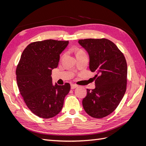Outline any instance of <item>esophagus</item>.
<instances>
[{"label":"esophagus","mask_w":146,"mask_h":146,"mask_svg":"<svg viewBox=\"0 0 146 146\" xmlns=\"http://www.w3.org/2000/svg\"><path fill=\"white\" fill-rule=\"evenodd\" d=\"M78 86L76 84H71V85H70V88H71V90H74L75 88H77Z\"/></svg>","instance_id":"obj_1"}]
</instances>
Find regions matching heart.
Segmentation results:
<instances>
[{"label":"heart","instance_id":"heart-1","mask_svg":"<svg viewBox=\"0 0 146 146\" xmlns=\"http://www.w3.org/2000/svg\"><path fill=\"white\" fill-rule=\"evenodd\" d=\"M85 54V52H84V51H83V50H81V49H77L76 55H78V54Z\"/></svg>","mask_w":146,"mask_h":146}]
</instances>
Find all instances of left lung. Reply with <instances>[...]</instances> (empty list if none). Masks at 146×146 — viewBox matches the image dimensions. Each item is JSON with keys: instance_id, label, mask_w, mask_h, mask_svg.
Returning a JSON list of instances; mask_svg holds the SVG:
<instances>
[{"instance_id": "8db88e82", "label": "left lung", "mask_w": 146, "mask_h": 146, "mask_svg": "<svg viewBox=\"0 0 146 146\" xmlns=\"http://www.w3.org/2000/svg\"><path fill=\"white\" fill-rule=\"evenodd\" d=\"M78 43L88 52L90 69L96 74V88L87 89L83 107L90 116L102 118L116 110L125 94L126 60L115 44L108 39H80Z\"/></svg>"}]
</instances>
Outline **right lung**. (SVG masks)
<instances>
[{"label": "right lung", "mask_w": 146, "mask_h": 146, "mask_svg": "<svg viewBox=\"0 0 146 146\" xmlns=\"http://www.w3.org/2000/svg\"><path fill=\"white\" fill-rule=\"evenodd\" d=\"M68 41L47 39L30 43L24 50L16 70L20 93L26 105L35 115L48 119L63 108L70 91L68 83L53 85L52 70L58 66L60 55Z\"/></svg>", "instance_id": "obj_1"}]
</instances>
